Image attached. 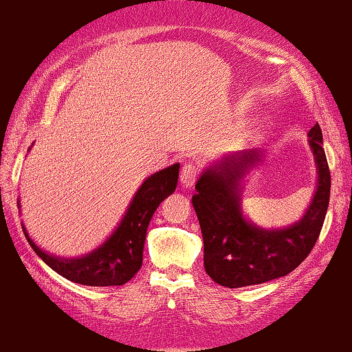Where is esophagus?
Listing matches in <instances>:
<instances>
[{
  "label": "esophagus",
  "mask_w": 352,
  "mask_h": 352,
  "mask_svg": "<svg viewBox=\"0 0 352 352\" xmlns=\"http://www.w3.org/2000/svg\"><path fill=\"white\" fill-rule=\"evenodd\" d=\"M199 177V167L196 163L189 161V163H185V166L182 167L180 172V182L183 186H192L196 183Z\"/></svg>",
  "instance_id": "esophagus-1"
}]
</instances>
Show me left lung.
I'll use <instances>...</instances> for the list:
<instances>
[{
  "instance_id": "left-lung-1",
  "label": "left lung",
  "mask_w": 352,
  "mask_h": 352,
  "mask_svg": "<svg viewBox=\"0 0 352 352\" xmlns=\"http://www.w3.org/2000/svg\"><path fill=\"white\" fill-rule=\"evenodd\" d=\"M309 138L318 167L316 191L302 219L289 227L266 230L243 216L239 182L261 161L260 150L224 156L200 175L192 206L204 236L205 271L216 283L239 288L287 276L314 249L327 213L331 172L320 125L311 126Z\"/></svg>"
}]
</instances>
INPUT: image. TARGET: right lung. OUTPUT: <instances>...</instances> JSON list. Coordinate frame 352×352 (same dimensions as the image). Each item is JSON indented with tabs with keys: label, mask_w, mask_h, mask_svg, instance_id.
Masks as SVG:
<instances>
[{
	"label": "right lung",
	"mask_w": 352,
	"mask_h": 352,
	"mask_svg": "<svg viewBox=\"0 0 352 352\" xmlns=\"http://www.w3.org/2000/svg\"><path fill=\"white\" fill-rule=\"evenodd\" d=\"M180 164H172L150 175L133 197L119 227L98 249L80 258H60L42 250L28 235L25 236L34 252L69 280L89 287L124 285L142 266V250L147 227L155 210L175 191ZM19 208H20V202Z\"/></svg>",
	"instance_id": "1"
}]
</instances>
